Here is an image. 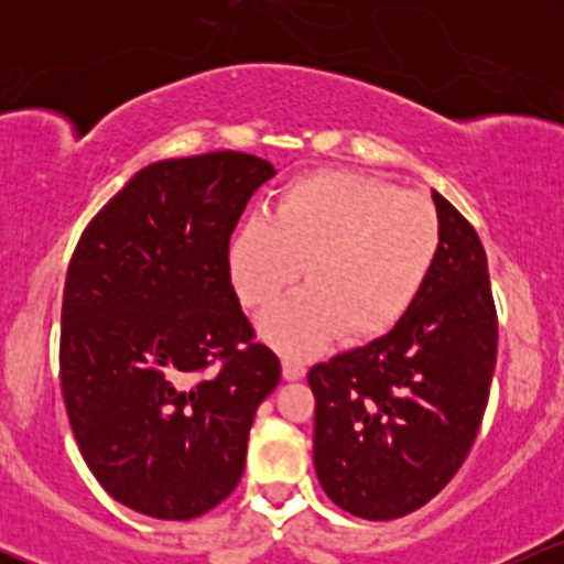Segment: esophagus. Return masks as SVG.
Segmentation results:
<instances>
[{"label":"esophagus","instance_id":"34e87169","mask_svg":"<svg viewBox=\"0 0 564 564\" xmlns=\"http://www.w3.org/2000/svg\"><path fill=\"white\" fill-rule=\"evenodd\" d=\"M283 377H286L289 381L302 379L304 377V364H302V360H296V358L283 360Z\"/></svg>","mask_w":564,"mask_h":564}]
</instances>
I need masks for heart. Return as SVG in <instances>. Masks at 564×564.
Listing matches in <instances>:
<instances>
[{
	"label": "heart",
	"mask_w": 564,
	"mask_h": 564,
	"mask_svg": "<svg viewBox=\"0 0 564 564\" xmlns=\"http://www.w3.org/2000/svg\"><path fill=\"white\" fill-rule=\"evenodd\" d=\"M443 223L430 200L355 172H313L286 185L275 215L246 217L228 246L246 307H270L302 275L300 294L262 318V334L304 355L339 332L358 341L390 332L432 278Z\"/></svg>",
	"instance_id": "obj_1"
}]
</instances>
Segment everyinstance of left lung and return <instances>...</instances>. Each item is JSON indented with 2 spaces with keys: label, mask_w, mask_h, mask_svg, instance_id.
<instances>
[{
  "label": "left lung",
  "mask_w": 564,
  "mask_h": 564,
  "mask_svg": "<svg viewBox=\"0 0 564 564\" xmlns=\"http://www.w3.org/2000/svg\"><path fill=\"white\" fill-rule=\"evenodd\" d=\"M443 249L405 318L366 347L310 368L315 471L339 509L398 520L462 469L496 368L488 257L467 217L432 191Z\"/></svg>",
  "instance_id": "8db88e82"
}]
</instances>
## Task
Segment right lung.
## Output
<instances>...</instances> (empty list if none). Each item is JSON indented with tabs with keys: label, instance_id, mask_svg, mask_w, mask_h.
<instances>
[{
	"label": "right lung",
	"instance_id": "1",
	"mask_svg": "<svg viewBox=\"0 0 564 564\" xmlns=\"http://www.w3.org/2000/svg\"><path fill=\"white\" fill-rule=\"evenodd\" d=\"M238 151L145 166L70 257L61 387L97 482L156 520H193L243 475L257 408L281 360L257 341L230 283L246 200L273 177Z\"/></svg>",
	"mask_w": 564,
	"mask_h": 564
}]
</instances>
